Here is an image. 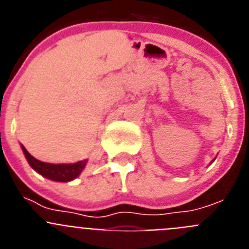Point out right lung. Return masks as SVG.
I'll return each instance as SVG.
<instances>
[{
  "mask_svg": "<svg viewBox=\"0 0 249 249\" xmlns=\"http://www.w3.org/2000/svg\"><path fill=\"white\" fill-rule=\"evenodd\" d=\"M22 151L25 153V157L26 160H28L30 166L32 167L36 172H38L39 175H42L43 177L48 178V179H52V181L56 182L72 181V179H74V178H77L80 176V173L82 172L83 168L86 167V163H87V160H86L71 164L46 163V162H41V160L32 157L23 146H22Z\"/></svg>",
  "mask_w": 249,
  "mask_h": 249,
  "instance_id": "add662e5",
  "label": "right lung"
}]
</instances>
